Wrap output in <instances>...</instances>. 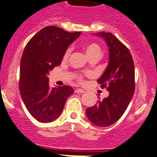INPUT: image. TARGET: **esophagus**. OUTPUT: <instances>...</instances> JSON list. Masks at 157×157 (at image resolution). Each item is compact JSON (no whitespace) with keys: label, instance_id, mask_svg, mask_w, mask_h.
Here are the masks:
<instances>
[{"label":"esophagus","instance_id":"1","mask_svg":"<svg viewBox=\"0 0 157 157\" xmlns=\"http://www.w3.org/2000/svg\"><path fill=\"white\" fill-rule=\"evenodd\" d=\"M75 92H76V93H84V91H83V90H82V89H81V88H78V89H76V90H75Z\"/></svg>","mask_w":157,"mask_h":157}]
</instances>
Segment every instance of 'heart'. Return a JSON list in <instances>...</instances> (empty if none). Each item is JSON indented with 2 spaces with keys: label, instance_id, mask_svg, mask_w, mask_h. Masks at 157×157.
I'll return each mask as SVG.
<instances>
[{
  "label": "heart",
  "instance_id": "b5f03b06",
  "mask_svg": "<svg viewBox=\"0 0 157 157\" xmlns=\"http://www.w3.org/2000/svg\"><path fill=\"white\" fill-rule=\"evenodd\" d=\"M84 51L88 58L92 57H100L101 56V49L100 46L96 44H87L84 46ZM70 50H68L65 54V58L68 57Z\"/></svg>",
  "mask_w": 157,
  "mask_h": 157
}]
</instances>
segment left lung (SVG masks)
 <instances>
[{
    "mask_svg": "<svg viewBox=\"0 0 157 157\" xmlns=\"http://www.w3.org/2000/svg\"><path fill=\"white\" fill-rule=\"evenodd\" d=\"M96 36L104 39L109 48V64L97 80L109 95L86 109L89 121L105 127L115 123L128 107L135 92V65L127 48L110 32L101 31Z\"/></svg>",
    "mask_w": 157,
    "mask_h": 157,
    "instance_id": "1",
    "label": "left lung"
}]
</instances>
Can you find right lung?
Here are the masks:
<instances>
[{"label": "right lung", "instance_id": "add662e5", "mask_svg": "<svg viewBox=\"0 0 157 157\" xmlns=\"http://www.w3.org/2000/svg\"><path fill=\"white\" fill-rule=\"evenodd\" d=\"M81 32H67L54 26L43 28L30 40L20 63V95L31 116L40 122L56 120L74 89L50 87L48 75L61 65L64 55Z\"/></svg>", "mask_w": 157, "mask_h": 157}]
</instances>
